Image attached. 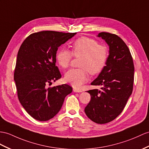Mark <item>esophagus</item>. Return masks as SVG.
I'll list each match as a JSON object with an SVG mask.
<instances>
[{
  "instance_id": "34e87169",
  "label": "esophagus",
  "mask_w": 149,
  "mask_h": 149,
  "mask_svg": "<svg viewBox=\"0 0 149 149\" xmlns=\"http://www.w3.org/2000/svg\"><path fill=\"white\" fill-rule=\"evenodd\" d=\"M73 92H81L82 90L79 89V88H73Z\"/></svg>"
}]
</instances>
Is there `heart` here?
Here are the masks:
<instances>
[{
  "label": "heart",
  "mask_w": 149,
  "mask_h": 149,
  "mask_svg": "<svg viewBox=\"0 0 149 149\" xmlns=\"http://www.w3.org/2000/svg\"><path fill=\"white\" fill-rule=\"evenodd\" d=\"M71 47V52L65 49H61L57 54L56 59L61 67L66 69L70 66L73 56L81 57L79 64L81 68L72 69L64 77L66 82L79 88L88 81V72L96 75L103 70L107 63L108 52L106 47L87 37L76 40Z\"/></svg>",
  "instance_id": "b5f03b06"
}]
</instances>
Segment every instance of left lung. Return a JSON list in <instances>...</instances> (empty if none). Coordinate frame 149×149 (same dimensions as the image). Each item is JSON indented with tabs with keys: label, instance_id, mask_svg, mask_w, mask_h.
<instances>
[{
	"label": "left lung",
	"instance_id": "left-lung-1",
	"mask_svg": "<svg viewBox=\"0 0 149 149\" xmlns=\"http://www.w3.org/2000/svg\"><path fill=\"white\" fill-rule=\"evenodd\" d=\"M98 37L109 46L106 66L92 85L101 90H90L91 100L85 108L89 119L98 124L113 121L120 114L133 91L134 64L132 54L123 40L115 34L101 32Z\"/></svg>",
	"mask_w": 149,
	"mask_h": 149
}]
</instances>
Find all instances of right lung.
<instances>
[{
	"label": "right lung",
	"instance_id": "1",
	"mask_svg": "<svg viewBox=\"0 0 149 149\" xmlns=\"http://www.w3.org/2000/svg\"><path fill=\"white\" fill-rule=\"evenodd\" d=\"M77 33L42 31L30 35L17 52L14 79L20 103L32 118L45 121L62 107L72 87L63 84L48 87L61 78L56 66L58 47Z\"/></svg>",
	"mask_w": 149,
	"mask_h": 149
}]
</instances>
